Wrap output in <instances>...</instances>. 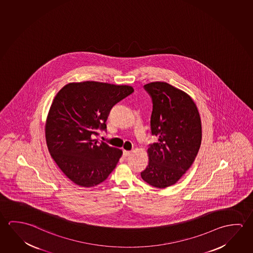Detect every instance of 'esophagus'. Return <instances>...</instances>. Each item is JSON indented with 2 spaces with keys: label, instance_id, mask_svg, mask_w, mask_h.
I'll return each mask as SVG.
<instances>
[{
  "label": "esophagus",
  "instance_id": "1",
  "mask_svg": "<svg viewBox=\"0 0 253 253\" xmlns=\"http://www.w3.org/2000/svg\"><path fill=\"white\" fill-rule=\"evenodd\" d=\"M130 154H131L130 151H126V150L124 151V157H128Z\"/></svg>",
  "mask_w": 253,
  "mask_h": 253
}]
</instances>
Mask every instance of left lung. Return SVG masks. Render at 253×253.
<instances>
[{
	"instance_id": "1",
	"label": "left lung",
	"mask_w": 253,
	"mask_h": 253,
	"mask_svg": "<svg viewBox=\"0 0 253 253\" xmlns=\"http://www.w3.org/2000/svg\"><path fill=\"white\" fill-rule=\"evenodd\" d=\"M144 87L153 100L151 130L158 141L147 150L149 163L141 177L163 189L176 183L194 162L202 139L201 120L185 91L166 82Z\"/></svg>"
}]
</instances>
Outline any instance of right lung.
<instances>
[{"label":"right lung","instance_id":"add662e5","mask_svg":"<svg viewBox=\"0 0 253 253\" xmlns=\"http://www.w3.org/2000/svg\"><path fill=\"white\" fill-rule=\"evenodd\" d=\"M129 85L95 81L70 83L58 91L45 126L47 148L59 169L81 187H93L108 178L123 151L94 138L106 130L115 104L131 94Z\"/></svg>","mask_w":253,"mask_h":253}]
</instances>
